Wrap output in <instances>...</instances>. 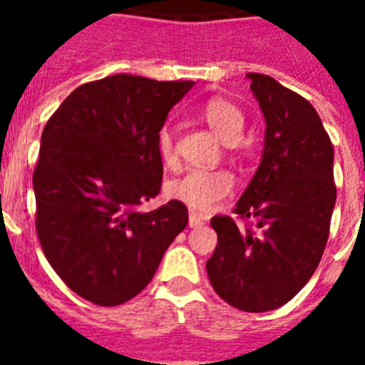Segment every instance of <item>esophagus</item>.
Instances as JSON below:
<instances>
[{"instance_id": "esophagus-1", "label": "esophagus", "mask_w": 365, "mask_h": 365, "mask_svg": "<svg viewBox=\"0 0 365 365\" xmlns=\"http://www.w3.org/2000/svg\"><path fill=\"white\" fill-rule=\"evenodd\" d=\"M188 222H190V227H192V228H197V227H202V225H205L206 217L202 214H197V212L190 210Z\"/></svg>"}]
</instances>
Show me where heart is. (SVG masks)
<instances>
[{
  "label": "heart",
  "mask_w": 365,
  "mask_h": 365,
  "mask_svg": "<svg viewBox=\"0 0 365 365\" xmlns=\"http://www.w3.org/2000/svg\"><path fill=\"white\" fill-rule=\"evenodd\" d=\"M202 120L210 125L212 131L225 140L234 143L237 140L245 128V115L234 102L227 98H210L199 109ZM157 153L164 164H173L175 151H173L172 130L164 125L157 135ZM234 175L227 170H201L192 168L180 177L173 179L168 185V192L177 201L192 206L193 210L208 212L234 192Z\"/></svg>",
  "instance_id": "b5f03b06"
}]
</instances>
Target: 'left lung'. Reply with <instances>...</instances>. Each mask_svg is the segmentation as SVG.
<instances>
[{
	"mask_svg": "<svg viewBox=\"0 0 365 365\" xmlns=\"http://www.w3.org/2000/svg\"><path fill=\"white\" fill-rule=\"evenodd\" d=\"M267 130L259 168L235 214L256 221L240 230L215 215L217 247L206 272L232 307L265 312L291 302L311 279L325 250L336 186L334 151L316 109L267 74L248 73Z\"/></svg>",
	"mask_w": 365,
	"mask_h": 365,
	"instance_id": "left-lung-1",
	"label": "left lung"
}]
</instances>
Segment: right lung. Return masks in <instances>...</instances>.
Segmentation results:
<instances>
[{
	"label": "right lung",
	"mask_w": 365,
	"mask_h": 365,
	"mask_svg": "<svg viewBox=\"0 0 365 365\" xmlns=\"http://www.w3.org/2000/svg\"><path fill=\"white\" fill-rule=\"evenodd\" d=\"M193 82L115 74L76 87L41 133L32 175L36 232L54 272L87 302L113 307L151 282L188 210L159 195L157 135Z\"/></svg>",
	"instance_id": "add662e5"
}]
</instances>
